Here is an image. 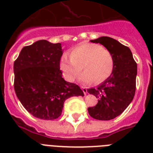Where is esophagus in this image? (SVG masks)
<instances>
[{"label": "esophagus", "instance_id": "1", "mask_svg": "<svg viewBox=\"0 0 153 153\" xmlns=\"http://www.w3.org/2000/svg\"><path fill=\"white\" fill-rule=\"evenodd\" d=\"M82 90V91H83V93L85 94H87V88H86V86H81Z\"/></svg>", "mask_w": 153, "mask_h": 153}]
</instances>
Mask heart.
Returning <instances> with one entry per match:
<instances>
[{"instance_id":"obj_1","label":"heart","mask_w":153,"mask_h":153,"mask_svg":"<svg viewBox=\"0 0 153 153\" xmlns=\"http://www.w3.org/2000/svg\"><path fill=\"white\" fill-rule=\"evenodd\" d=\"M114 59L107 48L97 44L84 43L71 49L70 56L62 55L60 69L68 81H74L80 74V81L84 83H100L111 74Z\"/></svg>"}]
</instances>
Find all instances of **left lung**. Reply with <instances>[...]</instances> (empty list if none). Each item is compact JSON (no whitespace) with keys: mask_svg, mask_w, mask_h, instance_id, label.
I'll return each instance as SVG.
<instances>
[{"mask_svg":"<svg viewBox=\"0 0 153 153\" xmlns=\"http://www.w3.org/2000/svg\"><path fill=\"white\" fill-rule=\"evenodd\" d=\"M91 41L103 45L111 52L114 59L111 75L97 88L87 90L98 101L96 105L89 107V114L96 120L109 121L122 114L133 101L137 65L130 49L116 39L102 36Z\"/></svg>","mask_w":153,"mask_h":153,"instance_id":"8db88e82","label":"left lung"}]
</instances>
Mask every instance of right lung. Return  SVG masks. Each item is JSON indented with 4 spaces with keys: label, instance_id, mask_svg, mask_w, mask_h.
<instances>
[{
    "label": "right lung",
    "instance_id": "1",
    "mask_svg": "<svg viewBox=\"0 0 153 153\" xmlns=\"http://www.w3.org/2000/svg\"><path fill=\"white\" fill-rule=\"evenodd\" d=\"M62 55L61 44L41 39L24 47L14 62L16 94L25 109L37 118H58L67 98L84 96L78 85L62 77Z\"/></svg>",
    "mask_w": 153,
    "mask_h": 153
}]
</instances>
